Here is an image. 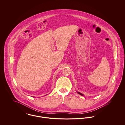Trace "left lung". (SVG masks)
I'll return each mask as SVG.
<instances>
[{"label":"left lung","instance_id":"1","mask_svg":"<svg viewBox=\"0 0 125 125\" xmlns=\"http://www.w3.org/2000/svg\"><path fill=\"white\" fill-rule=\"evenodd\" d=\"M78 94H79L80 95H82V96H83V94H82V93H81L80 92H77Z\"/></svg>","mask_w":125,"mask_h":125}]
</instances>
